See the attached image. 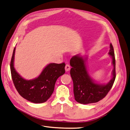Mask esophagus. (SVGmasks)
Here are the masks:
<instances>
[{
  "label": "esophagus",
  "mask_w": 130,
  "mask_h": 130,
  "mask_svg": "<svg viewBox=\"0 0 130 130\" xmlns=\"http://www.w3.org/2000/svg\"><path fill=\"white\" fill-rule=\"evenodd\" d=\"M65 69L66 71H69L70 70V66L69 64H66L65 67Z\"/></svg>",
  "instance_id": "esophagus-1"
}]
</instances>
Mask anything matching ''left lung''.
I'll return each mask as SVG.
<instances>
[{"instance_id": "obj_1", "label": "left lung", "mask_w": 130, "mask_h": 130, "mask_svg": "<svg viewBox=\"0 0 130 130\" xmlns=\"http://www.w3.org/2000/svg\"><path fill=\"white\" fill-rule=\"evenodd\" d=\"M109 54L112 58L114 69L112 72V78L105 85L95 83L89 76L86 60L81 55L72 56L70 60V75L74 84V93L76 101L83 104L97 103L104 98L110 90L116 77L115 58L114 48L111 43L110 44Z\"/></svg>"}]
</instances>
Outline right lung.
Instances as JSON below:
<instances>
[{
    "label": "right lung",
    "instance_id": "right-lung-1",
    "mask_svg": "<svg viewBox=\"0 0 130 130\" xmlns=\"http://www.w3.org/2000/svg\"><path fill=\"white\" fill-rule=\"evenodd\" d=\"M15 48L10 62V70L15 87L21 97L34 103L46 102L51 97L54 89L56 79L65 72L64 62L51 63L43 70L38 77L26 80L16 72L14 62Z\"/></svg>",
    "mask_w": 130,
    "mask_h": 130
}]
</instances>
